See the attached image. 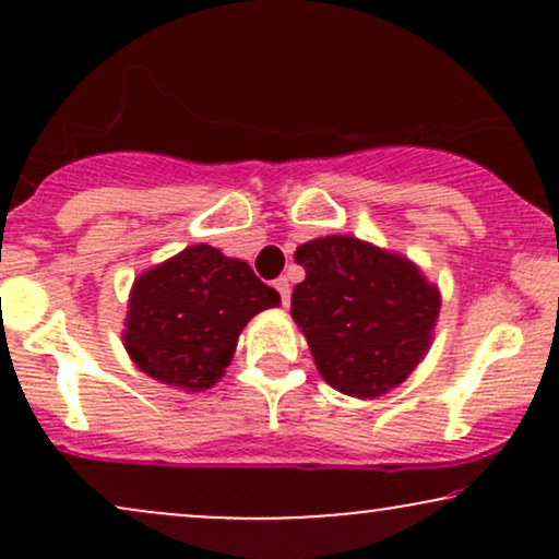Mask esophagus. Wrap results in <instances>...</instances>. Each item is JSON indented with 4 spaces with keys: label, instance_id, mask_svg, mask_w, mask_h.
Segmentation results:
<instances>
[{
    "label": "esophagus",
    "instance_id": "1",
    "mask_svg": "<svg viewBox=\"0 0 559 559\" xmlns=\"http://www.w3.org/2000/svg\"><path fill=\"white\" fill-rule=\"evenodd\" d=\"M275 288H278L281 299H284V305H288V299H292V284H288L286 275H281V278H275Z\"/></svg>",
    "mask_w": 559,
    "mask_h": 559
}]
</instances>
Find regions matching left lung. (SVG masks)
Returning a JSON list of instances; mask_svg holds the SVG:
<instances>
[{"label":"left lung","instance_id":"1","mask_svg":"<svg viewBox=\"0 0 559 559\" xmlns=\"http://www.w3.org/2000/svg\"><path fill=\"white\" fill-rule=\"evenodd\" d=\"M305 281L292 318L323 381L357 400L389 394L418 368L433 338L441 294L415 262L355 236L297 247Z\"/></svg>","mask_w":559,"mask_h":559}]
</instances>
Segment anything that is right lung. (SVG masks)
<instances>
[{
	"label": "right lung",
	"mask_w": 559,
	"mask_h": 559,
	"mask_svg": "<svg viewBox=\"0 0 559 559\" xmlns=\"http://www.w3.org/2000/svg\"><path fill=\"white\" fill-rule=\"evenodd\" d=\"M278 305L247 262L194 243L133 281L123 342L141 373L204 391L226 373L243 325Z\"/></svg>",
	"instance_id": "1"
}]
</instances>
